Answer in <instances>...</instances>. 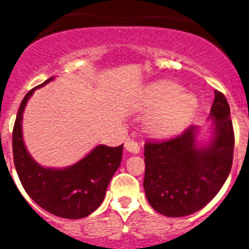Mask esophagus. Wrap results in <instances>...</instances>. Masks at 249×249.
Instances as JSON below:
<instances>
[{"label":"esophagus","mask_w":249,"mask_h":249,"mask_svg":"<svg viewBox=\"0 0 249 249\" xmlns=\"http://www.w3.org/2000/svg\"><path fill=\"white\" fill-rule=\"evenodd\" d=\"M124 147H126V149L128 152H131V153H138L140 152V146H138V143L136 142L135 140H132V138H127L126 142H124Z\"/></svg>","instance_id":"1"}]
</instances>
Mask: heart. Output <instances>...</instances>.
Returning a JSON list of instances; mask_svg holds the SVG:
<instances>
[{"instance_id":"1","label":"heart","mask_w":249,"mask_h":249,"mask_svg":"<svg viewBox=\"0 0 249 249\" xmlns=\"http://www.w3.org/2000/svg\"><path fill=\"white\" fill-rule=\"evenodd\" d=\"M144 106L152 108L146 117L147 129L157 137H167L181 132L190 123L198 102L176 82L160 81L147 89Z\"/></svg>"}]
</instances>
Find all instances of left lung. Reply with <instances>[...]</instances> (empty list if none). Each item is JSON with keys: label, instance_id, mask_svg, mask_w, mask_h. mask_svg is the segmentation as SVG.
I'll list each match as a JSON object with an SVG mask.
<instances>
[{"label": "left lung", "instance_id": "obj_1", "mask_svg": "<svg viewBox=\"0 0 249 249\" xmlns=\"http://www.w3.org/2000/svg\"><path fill=\"white\" fill-rule=\"evenodd\" d=\"M210 114L213 136L206 146L197 144L196 126L171 140L144 144V192L160 214L183 217L197 212L214 198L230 175L234 133L222 92L214 91Z\"/></svg>", "mask_w": 249, "mask_h": 249}]
</instances>
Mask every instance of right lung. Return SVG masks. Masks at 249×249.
Returning a JSON list of instances; mask_svg holds the SVG:
<instances>
[{
    "label": "right lung",
    "instance_id": "add662e5",
    "mask_svg": "<svg viewBox=\"0 0 249 249\" xmlns=\"http://www.w3.org/2000/svg\"><path fill=\"white\" fill-rule=\"evenodd\" d=\"M53 80L48 78L39 89ZM32 89L19 106L12 132L13 162L26 193L41 208L68 219L87 217L97 210L105 198L111 178L122 160L123 144L108 147L100 144L89 155L66 168L39 166L26 149L22 138V114Z\"/></svg>",
    "mask_w": 249,
    "mask_h": 249
}]
</instances>
